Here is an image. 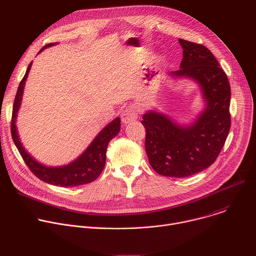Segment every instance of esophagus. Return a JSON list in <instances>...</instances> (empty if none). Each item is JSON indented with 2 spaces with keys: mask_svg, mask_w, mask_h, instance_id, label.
<instances>
[{
  "mask_svg": "<svg viewBox=\"0 0 256 256\" xmlns=\"http://www.w3.org/2000/svg\"><path fill=\"white\" fill-rule=\"evenodd\" d=\"M122 122L124 124H128L138 118V112L134 106L126 107L122 112Z\"/></svg>",
  "mask_w": 256,
  "mask_h": 256,
  "instance_id": "34e87169",
  "label": "esophagus"
}]
</instances>
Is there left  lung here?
Segmentation results:
<instances>
[{
    "instance_id": "obj_1",
    "label": "left lung",
    "mask_w": 256,
    "mask_h": 256,
    "mask_svg": "<svg viewBox=\"0 0 256 256\" xmlns=\"http://www.w3.org/2000/svg\"><path fill=\"white\" fill-rule=\"evenodd\" d=\"M180 68L172 78L196 82L206 102L204 110L188 126L156 110L142 116L144 147L153 169L167 177H188L210 167L220 154L228 136L231 88L226 72L206 46L184 40Z\"/></svg>"
}]
</instances>
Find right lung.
Listing matches in <instances>:
<instances>
[{"label":"right lung","mask_w":256,"mask_h":256,"mask_svg":"<svg viewBox=\"0 0 256 256\" xmlns=\"http://www.w3.org/2000/svg\"><path fill=\"white\" fill-rule=\"evenodd\" d=\"M54 44H50L44 46L38 54H40L44 50ZM31 66L32 62L29 64L25 75L19 84L13 105L11 132L14 144H16L20 155L22 156L24 162L32 171V173L36 177H38L40 180L46 182V184L58 186H60L62 188H72L90 184V182L94 181L101 174L105 166L107 146L109 142H110L120 130V118H116L110 124H108L96 136V138L88 146V148L77 159L68 163V165L50 167L38 162L24 149L23 144L19 138L16 126L17 114L21 105L25 82L28 77Z\"/></svg>","instance_id":"add662e5"}]
</instances>
